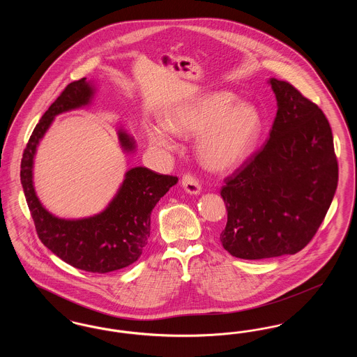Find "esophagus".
Wrapping results in <instances>:
<instances>
[{"instance_id": "1", "label": "esophagus", "mask_w": 357, "mask_h": 357, "mask_svg": "<svg viewBox=\"0 0 357 357\" xmlns=\"http://www.w3.org/2000/svg\"><path fill=\"white\" fill-rule=\"evenodd\" d=\"M182 186L190 194H199L201 192V183L197 176L191 172H186L182 178Z\"/></svg>"}]
</instances>
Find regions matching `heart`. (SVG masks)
<instances>
[{"label": "heart", "mask_w": 357, "mask_h": 357, "mask_svg": "<svg viewBox=\"0 0 357 357\" xmlns=\"http://www.w3.org/2000/svg\"><path fill=\"white\" fill-rule=\"evenodd\" d=\"M172 132L197 137V153L206 167L227 170L241 163L255 147L261 118L255 107L242 104L230 92L210 93L174 111L167 120ZM151 142L163 150L174 147L165 130H155Z\"/></svg>", "instance_id": "b5f03b06"}]
</instances>
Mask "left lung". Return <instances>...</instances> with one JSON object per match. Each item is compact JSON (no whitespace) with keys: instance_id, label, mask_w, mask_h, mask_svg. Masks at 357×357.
<instances>
[{"instance_id":"8db88e82","label":"left lung","mask_w":357,"mask_h":357,"mask_svg":"<svg viewBox=\"0 0 357 357\" xmlns=\"http://www.w3.org/2000/svg\"><path fill=\"white\" fill-rule=\"evenodd\" d=\"M277 116L271 137L230 176L222 246L237 258L296 255L316 236L332 204L339 165L321 108L289 82L271 79Z\"/></svg>"}]
</instances>
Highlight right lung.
Instances as JSON below:
<instances>
[{
    "label": "right lung",
    "instance_id": "add662e5",
    "mask_svg": "<svg viewBox=\"0 0 357 357\" xmlns=\"http://www.w3.org/2000/svg\"><path fill=\"white\" fill-rule=\"evenodd\" d=\"M91 95L92 88L85 77L64 88L34 127L22 153L20 175L40 241L73 268L104 274L127 268L139 259L150 237L151 211L178 178L135 167L126 174L118 195L100 214L77 221L59 220L50 214L34 192L36 147L57 114L84 105ZM119 139L126 150L135 149L127 134L119 132Z\"/></svg>",
    "mask_w": 357,
    "mask_h": 357
}]
</instances>
